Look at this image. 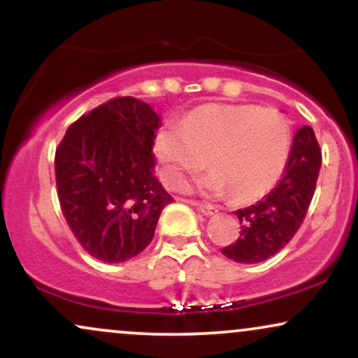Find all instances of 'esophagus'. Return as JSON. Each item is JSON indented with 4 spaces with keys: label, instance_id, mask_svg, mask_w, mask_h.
<instances>
[{
    "label": "esophagus",
    "instance_id": "34e87169",
    "mask_svg": "<svg viewBox=\"0 0 358 358\" xmlns=\"http://www.w3.org/2000/svg\"><path fill=\"white\" fill-rule=\"evenodd\" d=\"M193 205H195V207L199 208V210L202 212L203 215H207V217L215 215V213H217V208L212 207V205H205V203H193Z\"/></svg>",
    "mask_w": 358,
    "mask_h": 358
}]
</instances>
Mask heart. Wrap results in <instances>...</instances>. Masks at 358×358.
Instances as JSON below:
<instances>
[{"label":"heart","instance_id":"1","mask_svg":"<svg viewBox=\"0 0 358 358\" xmlns=\"http://www.w3.org/2000/svg\"><path fill=\"white\" fill-rule=\"evenodd\" d=\"M155 153L168 187L182 188L207 162L212 171L196 182V190L212 196L231 192L234 202H254L285 173L289 122L273 108L207 104L192 110L180 126L162 127Z\"/></svg>","mask_w":358,"mask_h":358}]
</instances>
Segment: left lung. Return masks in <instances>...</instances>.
I'll list each match as a JSON object with an SVG mask.
<instances>
[{
    "instance_id": "obj_1",
    "label": "left lung",
    "mask_w": 358,
    "mask_h": 358,
    "mask_svg": "<svg viewBox=\"0 0 358 358\" xmlns=\"http://www.w3.org/2000/svg\"><path fill=\"white\" fill-rule=\"evenodd\" d=\"M322 168V151L313 129L303 126L291 145L285 173L256 205L236 212L241 236L222 254L241 264H256L279 252L294 237L313 199Z\"/></svg>"
}]
</instances>
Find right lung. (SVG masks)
<instances>
[{
  "mask_svg": "<svg viewBox=\"0 0 358 358\" xmlns=\"http://www.w3.org/2000/svg\"><path fill=\"white\" fill-rule=\"evenodd\" d=\"M159 124L150 104L117 97L77 119L57 150L62 212L82 248L102 262L143 252L173 200L155 176Z\"/></svg>",
  "mask_w": 358,
  "mask_h": 358,
  "instance_id": "1",
  "label": "right lung"
}]
</instances>
